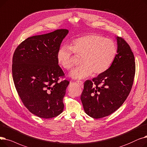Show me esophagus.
<instances>
[{"label": "esophagus", "mask_w": 147, "mask_h": 147, "mask_svg": "<svg viewBox=\"0 0 147 147\" xmlns=\"http://www.w3.org/2000/svg\"><path fill=\"white\" fill-rule=\"evenodd\" d=\"M77 82H78V84H79L80 85L81 88H83L84 85H83V82L82 81H77Z\"/></svg>", "instance_id": "1"}]
</instances>
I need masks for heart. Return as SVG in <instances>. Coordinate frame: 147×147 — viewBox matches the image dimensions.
<instances>
[{
	"label": "heart",
	"instance_id": "1",
	"mask_svg": "<svg viewBox=\"0 0 147 147\" xmlns=\"http://www.w3.org/2000/svg\"><path fill=\"white\" fill-rule=\"evenodd\" d=\"M73 52L82 56L81 63L82 65L72 71L70 76L81 80L93 72L94 75H99L107 71L116 57L117 47L113 40L93 33L75 39L72 42V47L64 45L57 52L58 61L66 69H71L74 65Z\"/></svg>",
	"mask_w": 147,
	"mask_h": 147
}]
</instances>
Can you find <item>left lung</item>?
I'll return each mask as SVG.
<instances>
[{
    "instance_id": "1",
    "label": "left lung",
    "mask_w": 147,
    "mask_h": 147,
    "mask_svg": "<svg viewBox=\"0 0 147 147\" xmlns=\"http://www.w3.org/2000/svg\"><path fill=\"white\" fill-rule=\"evenodd\" d=\"M117 54L107 71L84 84L81 100L85 113L100 118L119 108L129 96L135 74L133 52L124 39L117 37Z\"/></svg>"
}]
</instances>
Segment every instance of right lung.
<instances>
[{
    "mask_svg": "<svg viewBox=\"0 0 147 147\" xmlns=\"http://www.w3.org/2000/svg\"><path fill=\"white\" fill-rule=\"evenodd\" d=\"M67 29L29 37L16 48L12 72L17 92L24 105L40 118H51L64 109L63 99L69 82H58L65 74L57 55Z\"/></svg>",
    "mask_w": 147,
    "mask_h": 147,
    "instance_id": "1",
    "label": "right lung"
}]
</instances>
